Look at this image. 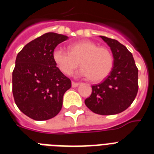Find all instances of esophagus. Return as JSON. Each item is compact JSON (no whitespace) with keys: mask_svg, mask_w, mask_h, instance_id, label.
I'll return each mask as SVG.
<instances>
[{"mask_svg":"<svg viewBox=\"0 0 154 154\" xmlns=\"http://www.w3.org/2000/svg\"><path fill=\"white\" fill-rule=\"evenodd\" d=\"M80 85L79 82H72V86L73 87V88H75V87L78 86Z\"/></svg>","mask_w":154,"mask_h":154,"instance_id":"esophagus-1","label":"esophagus"}]
</instances>
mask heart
Wrapping results in <instances>:
<instances>
[{"instance_id":"heart-1","label":"heart","mask_w":154,"mask_h":154,"mask_svg":"<svg viewBox=\"0 0 154 154\" xmlns=\"http://www.w3.org/2000/svg\"><path fill=\"white\" fill-rule=\"evenodd\" d=\"M69 51L57 47L53 52V59L58 69L66 75L72 74L81 64L80 75L93 82H101L112 71L114 59L106 47L98 46L93 42L71 44Z\"/></svg>"}]
</instances>
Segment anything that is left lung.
<instances>
[{
  "label": "left lung",
  "instance_id": "1",
  "mask_svg": "<svg viewBox=\"0 0 154 154\" xmlns=\"http://www.w3.org/2000/svg\"><path fill=\"white\" fill-rule=\"evenodd\" d=\"M110 47L114 65L101 83L92 86V94L85 104L100 115L117 114L130 106L138 91V69L132 53L117 40L100 36Z\"/></svg>",
  "mask_w": 154,
  "mask_h": 154
}]
</instances>
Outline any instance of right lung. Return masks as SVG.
Wrapping results in <instances>:
<instances>
[{"instance_id":"obj_1","label":"right lung","mask_w":154,"mask_h":154,"mask_svg":"<svg viewBox=\"0 0 154 154\" xmlns=\"http://www.w3.org/2000/svg\"><path fill=\"white\" fill-rule=\"evenodd\" d=\"M67 36L47 32L28 43L16 58L13 94L21 112L36 121L58 114L71 81L56 66L53 52Z\"/></svg>"}]
</instances>
